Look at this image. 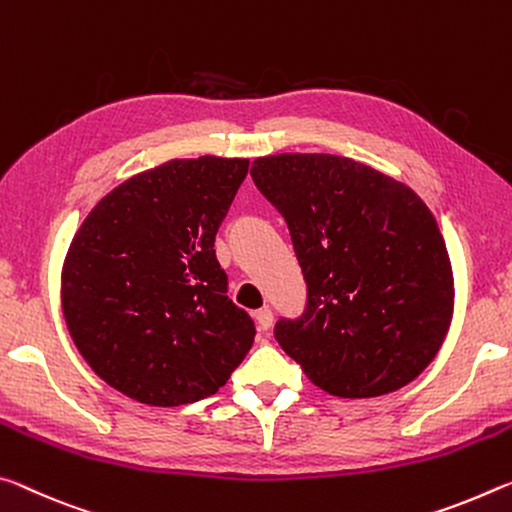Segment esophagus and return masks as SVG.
I'll list each match as a JSON object with an SVG mask.
<instances>
[{
  "label": "esophagus",
  "mask_w": 512,
  "mask_h": 512,
  "mask_svg": "<svg viewBox=\"0 0 512 512\" xmlns=\"http://www.w3.org/2000/svg\"><path fill=\"white\" fill-rule=\"evenodd\" d=\"M254 320H256V324H258V329L267 331V329H270V326L274 324V313L270 311V308H261V311L254 313Z\"/></svg>",
  "instance_id": "esophagus-1"
}]
</instances>
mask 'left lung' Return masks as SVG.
Returning a JSON list of instances; mask_svg holds the SVG:
<instances>
[{
  "instance_id": "obj_1",
  "label": "left lung",
  "mask_w": 512,
  "mask_h": 512,
  "mask_svg": "<svg viewBox=\"0 0 512 512\" xmlns=\"http://www.w3.org/2000/svg\"><path fill=\"white\" fill-rule=\"evenodd\" d=\"M251 179L288 224L306 308L274 338L335 397L388 395L417 379L454 313L445 238L424 201L370 165L333 154H276Z\"/></svg>"
}]
</instances>
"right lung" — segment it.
<instances>
[{
  "label": "right lung",
  "instance_id": "obj_1",
  "mask_svg": "<svg viewBox=\"0 0 512 512\" xmlns=\"http://www.w3.org/2000/svg\"><path fill=\"white\" fill-rule=\"evenodd\" d=\"M247 170V158H174L120 183L74 233L61 274L67 329L122 395L149 406L211 397L254 345L213 249Z\"/></svg>",
  "mask_w": 512,
  "mask_h": 512
}]
</instances>
